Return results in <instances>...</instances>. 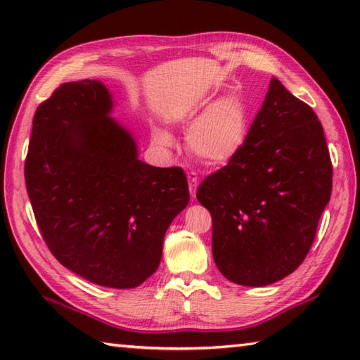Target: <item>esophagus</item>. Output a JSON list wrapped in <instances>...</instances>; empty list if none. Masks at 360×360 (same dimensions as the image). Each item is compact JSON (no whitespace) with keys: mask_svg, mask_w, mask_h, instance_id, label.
Wrapping results in <instances>:
<instances>
[{"mask_svg":"<svg viewBox=\"0 0 360 360\" xmlns=\"http://www.w3.org/2000/svg\"><path fill=\"white\" fill-rule=\"evenodd\" d=\"M188 191H191V197L192 200L195 198V195H197V187H198V176L197 173H188Z\"/></svg>","mask_w":360,"mask_h":360,"instance_id":"esophagus-1","label":"esophagus"}]
</instances>
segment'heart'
<instances>
[{"instance_id": "obj_1", "label": "heart", "mask_w": 360, "mask_h": 360, "mask_svg": "<svg viewBox=\"0 0 360 360\" xmlns=\"http://www.w3.org/2000/svg\"><path fill=\"white\" fill-rule=\"evenodd\" d=\"M188 130L187 148L205 165L222 167L240 154L251 131V112L240 95H224L206 109H195L181 119ZM152 141L162 149H172L174 139L167 130H152Z\"/></svg>"}]
</instances>
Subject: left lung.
<instances>
[{"mask_svg":"<svg viewBox=\"0 0 360 360\" xmlns=\"http://www.w3.org/2000/svg\"><path fill=\"white\" fill-rule=\"evenodd\" d=\"M332 162L318 115L276 77L227 167L197 198L212 217V257L229 281L262 288L290 275L330 200Z\"/></svg>","mask_w":360,"mask_h":360,"instance_id":"obj_1","label":"left lung"}]
</instances>
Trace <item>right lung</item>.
<instances>
[{
    "label": "right lung",
    "mask_w": 360,
    "mask_h": 360,
    "mask_svg": "<svg viewBox=\"0 0 360 360\" xmlns=\"http://www.w3.org/2000/svg\"><path fill=\"white\" fill-rule=\"evenodd\" d=\"M112 109L100 81L60 85L36 109L25 182L60 264L103 288L133 289L160 265L167 230L191 195L181 168L139 160Z\"/></svg>",
    "instance_id": "1"
}]
</instances>
